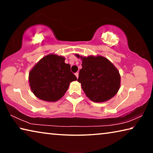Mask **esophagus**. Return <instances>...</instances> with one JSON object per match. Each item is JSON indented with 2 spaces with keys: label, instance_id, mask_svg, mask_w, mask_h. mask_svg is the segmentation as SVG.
Instances as JSON below:
<instances>
[{
  "label": "esophagus",
  "instance_id": "obj_1",
  "mask_svg": "<svg viewBox=\"0 0 153 153\" xmlns=\"http://www.w3.org/2000/svg\"><path fill=\"white\" fill-rule=\"evenodd\" d=\"M75 75H76V76L77 77V78H78V76H79V73H78V72H76V73L75 74Z\"/></svg>",
  "mask_w": 153,
  "mask_h": 153
}]
</instances>
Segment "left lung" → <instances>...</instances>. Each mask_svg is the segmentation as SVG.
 Wrapping results in <instances>:
<instances>
[{"label":"left lung","instance_id":"8db88e82","mask_svg":"<svg viewBox=\"0 0 153 153\" xmlns=\"http://www.w3.org/2000/svg\"><path fill=\"white\" fill-rule=\"evenodd\" d=\"M76 56L82 59L77 81L90 100L105 102L117 94L120 87V75L107 59L101 56Z\"/></svg>","mask_w":153,"mask_h":153}]
</instances>
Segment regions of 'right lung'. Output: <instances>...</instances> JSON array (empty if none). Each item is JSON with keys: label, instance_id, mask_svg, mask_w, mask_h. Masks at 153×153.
<instances>
[{"label": "right lung", "instance_id": "obj_1", "mask_svg": "<svg viewBox=\"0 0 153 153\" xmlns=\"http://www.w3.org/2000/svg\"><path fill=\"white\" fill-rule=\"evenodd\" d=\"M63 56L48 55L33 67L29 74L30 85L36 97L55 102L63 97L69 84L77 80Z\"/></svg>", "mask_w": 153, "mask_h": 153}]
</instances>
